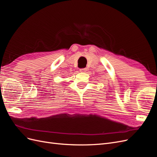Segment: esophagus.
<instances>
[{"label":"esophagus","mask_w":157,"mask_h":157,"mask_svg":"<svg viewBox=\"0 0 157 157\" xmlns=\"http://www.w3.org/2000/svg\"><path fill=\"white\" fill-rule=\"evenodd\" d=\"M80 72H86V71H87V69H86V68L80 69Z\"/></svg>","instance_id":"esophagus-1"}]
</instances>
